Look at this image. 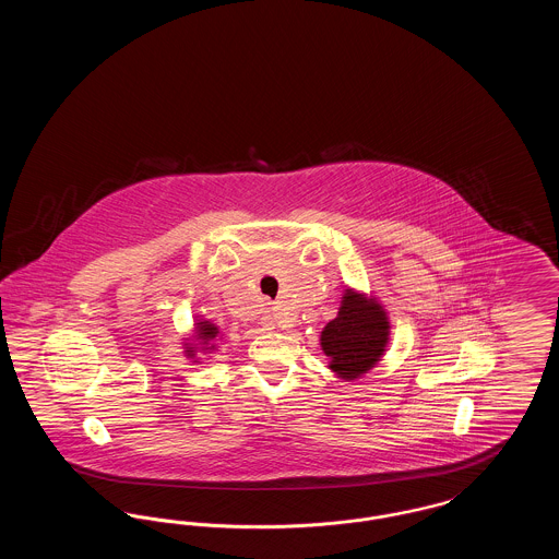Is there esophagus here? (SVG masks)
Returning <instances> with one entry per match:
<instances>
[{
    "mask_svg": "<svg viewBox=\"0 0 559 559\" xmlns=\"http://www.w3.org/2000/svg\"><path fill=\"white\" fill-rule=\"evenodd\" d=\"M262 322L266 324L267 329H276V326H281V317L276 314V310H270Z\"/></svg>",
    "mask_w": 559,
    "mask_h": 559,
    "instance_id": "34e87169",
    "label": "esophagus"
}]
</instances>
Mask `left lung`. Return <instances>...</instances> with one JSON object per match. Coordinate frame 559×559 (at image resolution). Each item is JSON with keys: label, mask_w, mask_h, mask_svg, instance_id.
Instances as JSON below:
<instances>
[{"label": "left lung", "mask_w": 559, "mask_h": 559, "mask_svg": "<svg viewBox=\"0 0 559 559\" xmlns=\"http://www.w3.org/2000/svg\"><path fill=\"white\" fill-rule=\"evenodd\" d=\"M390 342V319L377 297L347 287L337 317L320 333V347L331 358L329 369L354 381L371 371Z\"/></svg>", "instance_id": "1"}]
</instances>
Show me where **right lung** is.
<instances>
[{
  "label": "right lung",
  "mask_w": 559,
  "mask_h": 559,
  "mask_svg": "<svg viewBox=\"0 0 559 559\" xmlns=\"http://www.w3.org/2000/svg\"><path fill=\"white\" fill-rule=\"evenodd\" d=\"M222 333H219V329H217V324H213L210 320H199V322H194V335H192V340L194 342H190V344H185V354H187L188 358H194V362H199V358H197V352H213L215 349V340L219 337Z\"/></svg>",
  "instance_id": "add662e5"
}]
</instances>
